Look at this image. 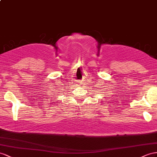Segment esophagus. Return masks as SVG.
I'll list each match as a JSON object with an SVG mask.
<instances>
[{"label":"esophagus","mask_w":157,"mask_h":157,"mask_svg":"<svg viewBox=\"0 0 157 157\" xmlns=\"http://www.w3.org/2000/svg\"><path fill=\"white\" fill-rule=\"evenodd\" d=\"M79 84H81V85H82V83H79Z\"/></svg>","instance_id":"esophagus-1"}]
</instances>
